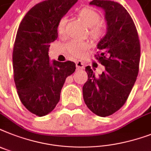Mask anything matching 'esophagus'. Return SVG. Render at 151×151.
Wrapping results in <instances>:
<instances>
[{"mask_svg":"<svg viewBox=\"0 0 151 151\" xmlns=\"http://www.w3.org/2000/svg\"><path fill=\"white\" fill-rule=\"evenodd\" d=\"M76 67H77V69L78 70H82L84 69V63L81 60H78L76 62Z\"/></svg>","mask_w":151,"mask_h":151,"instance_id":"34e87169","label":"esophagus"}]
</instances>
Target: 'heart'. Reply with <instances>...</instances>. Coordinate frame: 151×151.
<instances>
[{"instance_id": "1", "label": "heart", "mask_w": 151, "mask_h": 151, "mask_svg": "<svg viewBox=\"0 0 151 151\" xmlns=\"http://www.w3.org/2000/svg\"><path fill=\"white\" fill-rule=\"evenodd\" d=\"M81 18L87 26L91 28V34L94 37H100L105 32V25L102 23L99 22L100 16L95 10L89 8H85L81 10L79 12ZM67 19L62 18L57 24V32L60 35H63L65 32V24ZM89 44L84 42L71 41L67 44V50L70 54L74 57H83L87 54L89 50Z\"/></svg>"}]
</instances>
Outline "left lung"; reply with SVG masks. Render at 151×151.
Returning a JSON list of instances; mask_svg holds the SVG:
<instances>
[{"instance_id": "left-lung-1", "label": "left lung", "mask_w": 151, "mask_h": 151, "mask_svg": "<svg viewBox=\"0 0 151 151\" xmlns=\"http://www.w3.org/2000/svg\"><path fill=\"white\" fill-rule=\"evenodd\" d=\"M90 5L105 12L107 31L97 48V60L105 67L99 76L95 68L85 67L88 79L83 86V98L93 113L105 117L124 105L137 80L140 58L139 37L131 16L118 2L93 0Z\"/></svg>"}]
</instances>
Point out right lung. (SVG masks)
Masks as SVG:
<instances>
[{"mask_svg":"<svg viewBox=\"0 0 151 151\" xmlns=\"http://www.w3.org/2000/svg\"><path fill=\"white\" fill-rule=\"evenodd\" d=\"M78 0H47L35 4L18 27L13 49V72L22 103L30 112L46 116L60 99L66 78L75 71L71 61H50V44L57 24Z\"/></svg>","mask_w":151,"mask_h":151,"instance_id":"1","label":"right lung"}]
</instances>
